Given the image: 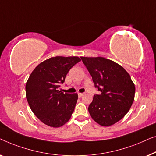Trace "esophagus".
Listing matches in <instances>:
<instances>
[{
  "mask_svg": "<svg viewBox=\"0 0 156 156\" xmlns=\"http://www.w3.org/2000/svg\"><path fill=\"white\" fill-rule=\"evenodd\" d=\"M83 95H84V93H78V95L79 98L82 97V96H83Z\"/></svg>",
  "mask_w": 156,
  "mask_h": 156,
  "instance_id": "esophagus-1",
  "label": "esophagus"
}]
</instances>
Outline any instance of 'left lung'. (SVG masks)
Wrapping results in <instances>:
<instances>
[{
    "label": "left lung",
    "instance_id": "8db88e82",
    "mask_svg": "<svg viewBox=\"0 0 156 156\" xmlns=\"http://www.w3.org/2000/svg\"><path fill=\"white\" fill-rule=\"evenodd\" d=\"M100 95L88 107L91 117L101 126H111L126 115L134 100L135 85L126 70L103 57H80Z\"/></svg>",
    "mask_w": 156,
    "mask_h": 156
}]
</instances>
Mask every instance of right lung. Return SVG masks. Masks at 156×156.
I'll list each match as a JSON object with an SVG mask.
<instances>
[{"label": "right lung", "mask_w": 156, "mask_h": 156, "mask_svg": "<svg viewBox=\"0 0 156 156\" xmlns=\"http://www.w3.org/2000/svg\"><path fill=\"white\" fill-rule=\"evenodd\" d=\"M79 61L78 56L52 57L39 63L30 74L26 98L30 109L44 124L60 127L71 118L78 94H64L58 88L69 70Z\"/></svg>", "instance_id": "right-lung-1"}]
</instances>
